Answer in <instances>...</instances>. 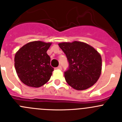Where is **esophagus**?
Masks as SVG:
<instances>
[{
    "label": "esophagus",
    "mask_w": 122,
    "mask_h": 122,
    "mask_svg": "<svg viewBox=\"0 0 122 122\" xmlns=\"http://www.w3.org/2000/svg\"><path fill=\"white\" fill-rule=\"evenodd\" d=\"M57 68L58 70H62V66H58Z\"/></svg>",
    "instance_id": "1"
}]
</instances>
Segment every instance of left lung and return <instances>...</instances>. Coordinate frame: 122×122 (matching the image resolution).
Returning a JSON list of instances; mask_svg holds the SVG:
<instances>
[{"label":"left lung","mask_w":122,"mask_h":122,"mask_svg":"<svg viewBox=\"0 0 122 122\" xmlns=\"http://www.w3.org/2000/svg\"><path fill=\"white\" fill-rule=\"evenodd\" d=\"M59 46L65 54L70 65L64 73L67 83L80 91L93 86L101 74L100 53L91 45L79 41L62 42Z\"/></svg>","instance_id":"obj_1"}]
</instances>
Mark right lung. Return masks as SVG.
<instances>
[{"label":"right lung","instance_id":"1","mask_svg":"<svg viewBox=\"0 0 122 122\" xmlns=\"http://www.w3.org/2000/svg\"><path fill=\"white\" fill-rule=\"evenodd\" d=\"M52 43L33 41L18 50L14 57V66L22 83L39 88L49 81L54 68L50 65V57L46 51Z\"/></svg>","mask_w":122,"mask_h":122}]
</instances>
